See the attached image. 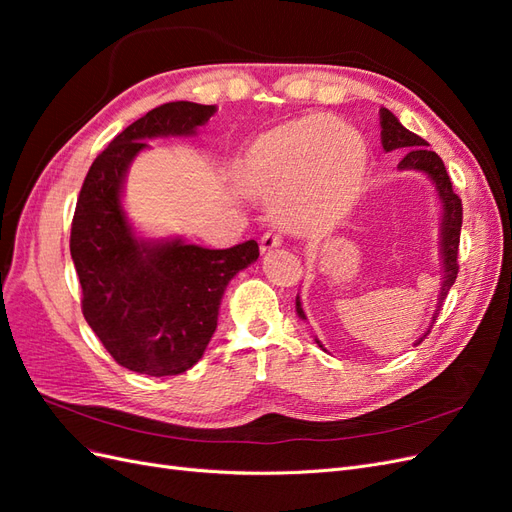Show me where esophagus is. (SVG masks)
I'll return each mask as SVG.
<instances>
[{
    "mask_svg": "<svg viewBox=\"0 0 512 512\" xmlns=\"http://www.w3.org/2000/svg\"><path fill=\"white\" fill-rule=\"evenodd\" d=\"M280 245H282L280 235H275V232H265V235H262V239H260V252L267 254V252L275 250V247H280Z\"/></svg>",
    "mask_w": 512,
    "mask_h": 512,
    "instance_id": "34e87169",
    "label": "esophagus"
}]
</instances>
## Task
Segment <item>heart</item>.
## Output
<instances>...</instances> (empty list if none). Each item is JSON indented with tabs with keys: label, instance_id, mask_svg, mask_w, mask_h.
<instances>
[{
	"label": "heart",
	"instance_id": "heart-1",
	"mask_svg": "<svg viewBox=\"0 0 512 512\" xmlns=\"http://www.w3.org/2000/svg\"><path fill=\"white\" fill-rule=\"evenodd\" d=\"M365 173L361 138L320 115L260 136L241 166L245 188L277 203L282 226L299 237H324L342 226L359 203Z\"/></svg>",
	"mask_w": 512,
	"mask_h": 512
}]
</instances>
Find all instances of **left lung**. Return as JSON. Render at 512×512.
<instances>
[{"label": "left lung", "mask_w": 512, "mask_h": 512, "mask_svg": "<svg viewBox=\"0 0 512 512\" xmlns=\"http://www.w3.org/2000/svg\"><path fill=\"white\" fill-rule=\"evenodd\" d=\"M380 138H382V147L384 151H395V149H408V153L397 164L399 170H418V173H425L431 183L436 185L438 198L442 203V224H440V256H442V288L438 294V305L436 312H433V320L429 324V329L416 339L418 346L423 339L429 335L433 322L438 320L440 307L446 299L448 290L455 284L457 273H459V265H457V254H459V235H461V220H463V207H461V198L453 192V183L451 177H448L444 162L440 160V156L436 151H429L427 141L421 136H416L414 132L406 130L401 126L399 119L389 111V108H380ZM297 314L301 320L305 318V312L301 307V299L297 297ZM316 344L324 350V346L320 344V339L316 337Z\"/></svg>", "instance_id": "obj_1"}]
</instances>
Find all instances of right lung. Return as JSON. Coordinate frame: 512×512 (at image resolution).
I'll return each mask as SVG.
<instances>
[{
  "instance_id": "right-lung-1",
  "label": "right lung",
  "mask_w": 512,
  "mask_h": 512,
  "mask_svg": "<svg viewBox=\"0 0 512 512\" xmlns=\"http://www.w3.org/2000/svg\"><path fill=\"white\" fill-rule=\"evenodd\" d=\"M213 104L168 102L117 134L91 164L76 200L70 254L83 316L113 359L153 378L188 371L218 327L228 282L258 258V243L207 250L183 239L136 237L121 205L132 160L149 138L192 136Z\"/></svg>"
}]
</instances>
